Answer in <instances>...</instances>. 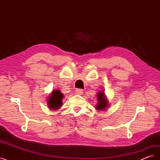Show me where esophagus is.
<instances>
[{
	"mask_svg": "<svg viewBox=\"0 0 160 160\" xmlns=\"http://www.w3.org/2000/svg\"><path fill=\"white\" fill-rule=\"evenodd\" d=\"M75 92H76L77 94H78V95H82V94L83 93V90L81 89H77L75 90Z\"/></svg>",
	"mask_w": 160,
	"mask_h": 160,
	"instance_id": "1",
	"label": "esophagus"
}]
</instances>
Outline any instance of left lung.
<instances>
[{
  "label": "left lung",
  "instance_id": "1",
  "mask_svg": "<svg viewBox=\"0 0 160 160\" xmlns=\"http://www.w3.org/2000/svg\"><path fill=\"white\" fill-rule=\"evenodd\" d=\"M97 99H98V103L95 106V109L98 111H106L109 107V101L107 99L105 92L103 91H99L97 94Z\"/></svg>",
  "mask_w": 160,
  "mask_h": 160
}]
</instances>
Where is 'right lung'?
I'll return each instance as SVG.
<instances>
[{"label":"right lung","mask_w":160,"mask_h":160,"mask_svg":"<svg viewBox=\"0 0 160 160\" xmlns=\"http://www.w3.org/2000/svg\"><path fill=\"white\" fill-rule=\"evenodd\" d=\"M64 95L59 89L52 90L47 98V105L51 110H57L62 105V99Z\"/></svg>","instance_id":"1"}]
</instances>
